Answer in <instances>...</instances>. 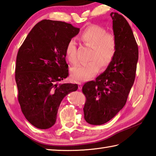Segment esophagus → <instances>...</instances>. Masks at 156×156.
<instances>
[{"label":"esophagus","instance_id":"esophagus-1","mask_svg":"<svg viewBox=\"0 0 156 156\" xmlns=\"http://www.w3.org/2000/svg\"><path fill=\"white\" fill-rule=\"evenodd\" d=\"M78 89H82V83H80V82H78Z\"/></svg>","mask_w":156,"mask_h":156}]
</instances>
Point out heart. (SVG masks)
<instances>
[{
    "mask_svg": "<svg viewBox=\"0 0 156 156\" xmlns=\"http://www.w3.org/2000/svg\"><path fill=\"white\" fill-rule=\"evenodd\" d=\"M79 39L84 45L91 47L89 56L90 61L73 67L71 75L75 80H86L94 76L100 67L104 69L112 63L117 52V41L114 34L107 33L105 28L98 24L88 25ZM66 55L69 63H77V47L73 39L67 44Z\"/></svg>",
    "mask_w": 156,
    "mask_h": 156,
    "instance_id": "heart-1",
    "label": "heart"
}]
</instances>
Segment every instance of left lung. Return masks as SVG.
Returning a JSON list of instances; mask_svg holds the SVG:
<instances>
[{"label":"left lung","mask_w":156,"mask_h":156,"mask_svg":"<svg viewBox=\"0 0 156 156\" xmlns=\"http://www.w3.org/2000/svg\"><path fill=\"white\" fill-rule=\"evenodd\" d=\"M110 17L117 41V54L105 72L83 87L84 119L91 125H102L123 108L136 77L138 48L131 27L118 13L112 12Z\"/></svg>","instance_id":"obj_1"}]
</instances>
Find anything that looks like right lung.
Segmentation results:
<instances>
[{
    "label": "right lung",
    "instance_id": "1",
    "mask_svg": "<svg viewBox=\"0 0 156 156\" xmlns=\"http://www.w3.org/2000/svg\"><path fill=\"white\" fill-rule=\"evenodd\" d=\"M79 31L65 22L44 20L19 48L15 74L18 101L25 118L37 128L52 127L61 101L78 89L77 84L58 83L69 76L66 46Z\"/></svg>",
    "mask_w": 156,
    "mask_h": 156
}]
</instances>
